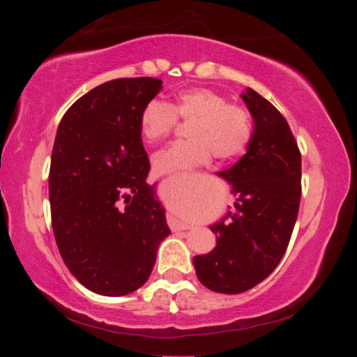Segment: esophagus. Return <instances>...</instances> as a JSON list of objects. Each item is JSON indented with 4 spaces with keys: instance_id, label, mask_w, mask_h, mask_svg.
I'll return each instance as SVG.
<instances>
[{
    "instance_id": "obj_1",
    "label": "esophagus",
    "mask_w": 357,
    "mask_h": 357,
    "mask_svg": "<svg viewBox=\"0 0 357 357\" xmlns=\"http://www.w3.org/2000/svg\"><path fill=\"white\" fill-rule=\"evenodd\" d=\"M170 227L173 229H189L190 228L189 223L179 220V219H176V217H172L170 219Z\"/></svg>"
}]
</instances>
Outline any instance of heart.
Here are the masks:
<instances>
[{"mask_svg":"<svg viewBox=\"0 0 357 357\" xmlns=\"http://www.w3.org/2000/svg\"><path fill=\"white\" fill-rule=\"evenodd\" d=\"M192 124L190 140L178 142L154 157L159 173H173L206 164L214 155L229 160L243 154L252 138V118L245 107L229 104L220 93L193 88L179 93L172 104L149 100L140 113V134L148 143L165 140L179 121Z\"/></svg>","mask_w":357,"mask_h":357,"instance_id":"heart-1","label":"heart"}]
</instances>
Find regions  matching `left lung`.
I'll list each match as a JSON object with an SVG mask.
<instances>
[{
    "mask_svg": "<svg viewBox=\"0 0 357 357\" xmlns=\"http://www.w3.org/2000/svg\"><path fill=\"white\" fill-rule=\"evenodd\" d=\"M243 99L255 128L247 153L219 172L233 185L234 206L211 227L217 245L193 258L197 277L217 293L238 294L263 282L280 263L301 203V151L287 119L252 88Z\"/></svg>",
    "mask_w": 357,
    "mask_h": 357,
    "instance_id": "8db88e82",
    "label": "left lung"
}]
</instances>
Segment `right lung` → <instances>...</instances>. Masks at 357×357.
Here are the masks:
<instances>
[{
  "label": "right lung",
  "mask_w": 357,
  "mask_h": 357,
  "mask_svg": "<svg viewBox=\"0 0 357 357\" xmlns=\"http://www.w3.org/2000/svg\"><path fill=\"white\" fill-rule=\"evenodd\" d=\"M159 78H118L64 113L52 151L48 197L56 245L70 274L91 291L124 296L149 279L170 229L146 183L140 113Z\"/></svg>",
  "instance_id": "right-lung-1"
}]
</instances>
